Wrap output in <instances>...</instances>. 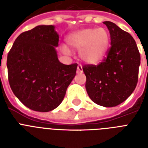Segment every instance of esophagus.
I'll list each match as a JSON object with an SVG mask.
<instances>
[{"instance_id":"esophagus-1","label":"esophagus","mask_w":148,"mask_h":148,"mask_svg":"<svg viewBox=\"0 0 148 148\" xmlns=\"http://www.w3.org/2000/svg\"><path fill=\"white\" fill-rule=\"evenodd\" d=\"M77 72L78 74H80V73H83V67H82V66H81V64H79L78 66H77Z\"/></svg>"}]
</instances>
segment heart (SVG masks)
<instances>
[{"mask_svg": "<svg viewBox=\"0 0 148 148\" xmlns=\"http://www.w3.org/2000/svg\"><path fill=\"white\" fill-rule=\"evenodd\" d=\"M67 43L74 50L80 51L79 55L84 62L97 64L103 60L110 45V34L105 28H86L71 34ZM64 53L69 51L63 47Z\"/></svg>", "mask_w": 148, "mask_h": 148, "instance_id": "obj_1", "label": "heart"}]
</instances>
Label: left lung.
I'll return each mask as SVG.
<instances>
[{
    "label": "left lung",
    "mask_w": 148,
    "mask_h": 148,
    "mask_svg": "<svg viewBox=\"0 0 148 148\" xmlns=\"http://www.w3.org/2000/svg\"><path fill=\"white\" fill-rule=\"evenodd\" d=\"M110 35L108 56L97 65L83 67L86 90L95 103L115 107L124 102L135 89L140 55L133 37L114 23L104 21Z\"/></svg>",
    "instance_id": "obj_1"
}]
</instances>
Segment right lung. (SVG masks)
I'll return each mask as SVG.
<instances>
[{
	"mask_svg": "<svg viewBox=\"0 0 148 148\" xmlns=\"http://www.w3.org/2000/svg\"><path fill=\"white\" fill-rule=\"evenodd\" d=\"M53 25H39L20 34L8 54L13 93L31 110L47 112L60 105L76 75L77 64L59 61V36Z\"/></svg>",
	"mask_w": 148,
	"mask_h": 148,
	"instance_id": "1",
	"label": "right lung"
}]
</instances>
